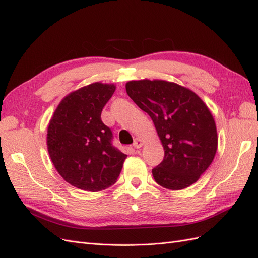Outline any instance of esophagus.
Wrapping results in <instances>:
<instances>
[{
    "instance_id": "34e87169",
    "label": "esophagus",
    "mask_w": 258,
    "mask_h": 258,
    "mask_svg": "<svg viewBox=\"0 0 258 258\" xmlns=\"http://www.w3.org/2000/svg\"><path fill=\"white\" fill-rule=\"evenodd\" d=\"M134 147H136V148H140V147H142L143 146V141L140 138H137L136 140H135V142H134Z\"/></svg>"
}]
</instances>
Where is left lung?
<instances>
[{"label": "left lung", "mask_w": 258, "mask_h": 258, "mask_svg": "<svg viewBox=\"0 0 258 258\" xmlns=\"http://www.w3.org/2000/svg\"><path fill=\"white\" fill-rule=\"evenodd\" d=\"M126 90L151 116L165 150L152 170L156 183L172 190L196 183L217 150L215 121L206 103L190 89L167 81H130Z\"/></svg>", "instance_id": "8db88e82"}]
</instances>
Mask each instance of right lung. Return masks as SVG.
Masks as SVG:
<instances>
[{"label":"right lung","instance_id":"add662e5","mask_svg":"<svg viewBox=\"0 0 258 258\" xmlns=\"http://www.w3.org/2000/svg\"><path fill=\"white\" fill-rule=\"evenodd\" d=\"M116 89L93 83L61 100L47 129V148L58 173L77 188L100 191L119 176L127 155L112 144L101 113Z\"/></svg>","mask_w":258,"mask_h":258}]
</instances>
